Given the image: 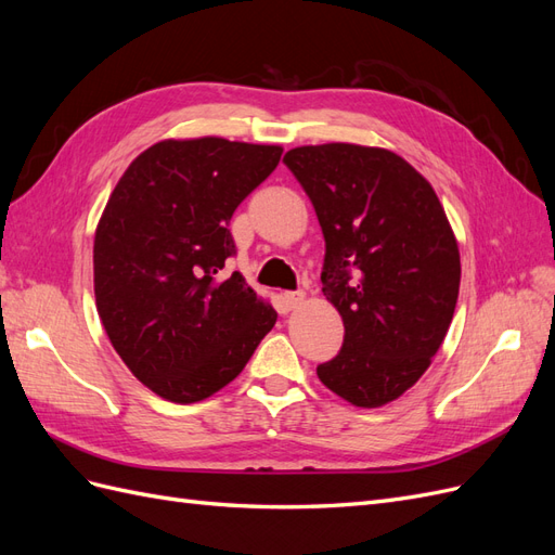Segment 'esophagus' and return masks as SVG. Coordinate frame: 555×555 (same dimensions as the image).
<instances>
[{"label":"esophagus","mask_w":555,"mask_h":555,"mask_svg":"<svg viewBox=\"0 0 555 555\" xmlns=\"http://www.w3.org/2000/svg\"><path fill=\"white\" fill-rule=\"evenodd\" d=\"M284 304H287L292 310L300 308V306L306 304V292H304V289H298V292H287V294H284Z\"/></svg>","instance_id":"34e87169"}]
</instances>
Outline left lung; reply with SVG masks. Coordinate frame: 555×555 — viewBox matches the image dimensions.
Masks as SVG:
<instances>
[{
    "label": "left lung",
    "mask_w": 555,
    "mask_h": 555,
    "mask_svg": "<svg viewBox=\"0 0 555 555\" xmlns=\"http://www.w3.org/2000/svg\"><path fill=\"white\" fill-rule=\"evenodd\" d=\"M284 164L314 206L322 292L345 324L343 349L317 375L351 405L382 408L428 371L449 331L456 236L430 182L391 150L304 145Z\"/></svg>",
    "instance_id": "8db88e82"
}]
</instances>
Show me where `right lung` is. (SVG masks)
I'll return each mask as SVG.
<instances>
[{
	"mask_svg": "<svg viewBox=\"0 0 555 555\" xmlns=\"http://www.w3.org/2000/svg\"><path fill=\"white\" fill-rule=\"evenodd\" d=\"M280 145L159 141L115 184L94 233L108 340L150 391L188 405L236 379L278 312L224 275L231 215L275 171Z\"/></svg>",
	"mask_w": 555,
	"mask_h": 555,
	"instance_id": "right-lung-1",
	"label": "right lung"
}]
</instances>
